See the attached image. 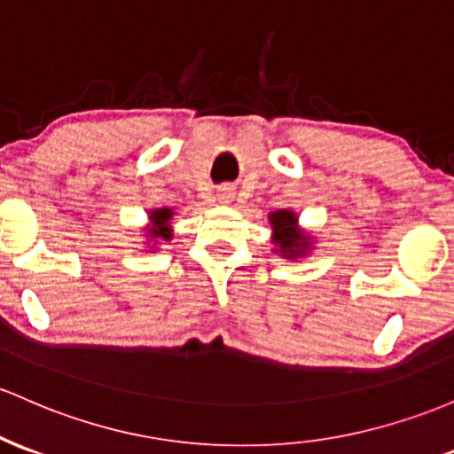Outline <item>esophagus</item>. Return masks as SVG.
Instances as JSON below:
<instances>
[{
	"instance_id": "34e87169",
	"label": "esophagus",
	"mask_w": 454,
	"mask_h": 454,
	"mask_svg": "<svg viewBox=\"0 0 454 454\" xmlns=\"http://www.w3.org/2000/svg\"><path fill=\"white\" fill-rule=\"evenodd\" d=\"M217 196H219V202L228 204V202H232V198H235V193H232L231 187H222V189H219Z\"/></svg>"
}]
</instances>
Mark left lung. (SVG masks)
<instances>
[{"instance_id": "left-lung-1", "label": "left lung", "mask_w": 454, "mask_h": 454, "mask_svg": "<svg viewBox=\"0 0 454 454\" xmlns=\"http://www.w3.org/2000/svg\"><path fill=\"white\" fill-rule=\"evenodd\" d=\"M273 228V243L284 258H301L310 250V237L297 226V215L293 211H276L269 215Z\"/></svg>"}]
</instances>
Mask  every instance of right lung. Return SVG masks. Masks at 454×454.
I'll use <instances>...</instances> for the list:
<instances>
[{
  "instance_id": "right-lung-1",
  "label": "right lung",
  "mask_w": 454,
  "mask_h": 454,
  "mask_svg": "<svg viewBox=\"0 0 454 454\" xmlns=\"http://www.w3.org/2000/svg\"><path fill=\"white\" fill-rule=\"evenodd\" d=\"M172 208H154L151 213V228H148L146 239H151L153 243L159 241H170L172 231H170V219H172Z\"/></svg>"
}]
</instances>
